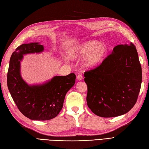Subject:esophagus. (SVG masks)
<instances>
[{"label": "esophagus", "mask_w": 149, "mask_h": 149, "mask_svg": "<svg viewBox=\"0 0 149 149\" xmlns=\"http://www.w3.org/2000/svg\"><path fill=\"white\" fill-rule=\"evenodd\" d=\"M83 79V76H82V74H78V75H77V79L78 80H81Z\"/></svg>", "instance_id": "1"}]
</instances>
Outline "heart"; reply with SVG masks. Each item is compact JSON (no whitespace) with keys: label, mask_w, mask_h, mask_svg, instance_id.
I'll use <instances>...</instances> for the list:
<instances>
[{"label":"heart","mask_w":149,"mask_h":149,"mask_svg":"<svg viewBox=\"0 0 149 149\" xmlns=\"http://www.w3.org/2000/svg\"><path fill=\"white\" fill-rule=\"evenodd\" d=\"M107 53V47L104 44L91 40L80 44L73 47L70 53L71 58L84 59V65L88 67L94 66L98 64Z\"/></svg>","instance_id":"heart-1"}]
</instances>
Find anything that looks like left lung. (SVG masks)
<instances>
[{"mask_svg": "<svg viewBox=\"0 0 149 149\" xmlns=\"http://www.w3.org/2000/svg\"><path fill=\"white\" fill-rule=\"evenodd\" d=\"M86 102L93 113L108 118L123 115L134 107L141 87L142 73L132 43L115 46L94 69L85 71Z\"/></svg>", "mask_w": 149, "mask_h": 149, "instance_id": "obj_1", "label": "left lung"}]
</instances>
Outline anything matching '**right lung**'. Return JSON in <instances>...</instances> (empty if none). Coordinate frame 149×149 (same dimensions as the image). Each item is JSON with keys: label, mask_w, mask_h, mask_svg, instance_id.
Segmentation results:
<instances>
[{"label": "right lung", "mask_w": 149, "mask_h": 149, "mask_svg": "<svg viewBox=\"0 0 149 149\" xmlns=\"http://www.w3.org/2000/svg\"><path fill=\"white\" fill-rule=\"evenodd\" d=\"M44 50L38 42L23 44L16 48L10 59L7 72L8 89L18 109L27 118L48 120L56 117L61 110L65 95L75 83L76 75L57 76L41 85L29 86L20 73L23 55Z\"/></svg>", "instance_id": "right-lung-1"}]
</instances>
